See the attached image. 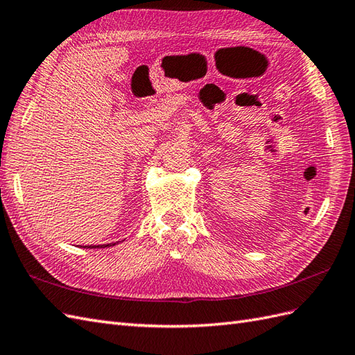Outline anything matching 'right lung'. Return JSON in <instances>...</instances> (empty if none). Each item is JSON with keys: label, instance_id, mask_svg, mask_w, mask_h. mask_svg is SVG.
Here are the masks:
<instances>
[{"label": "right lung", "instance_id": "1", "mask_svg": "<svg viewBox=\"0 0 355 355\" xmlns=\"http://www.w3.org/2000/svg\"><path fill=\"white\" fill-rule=\"evenodd\" d=\"M120 241H116V243H107V244H91V246H84L85 249H105V248H111V246H115V244H118Z\"/></svg>", "mask_w": 355, "mask_h": 355}]
</instances>
